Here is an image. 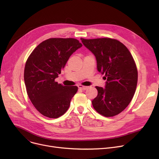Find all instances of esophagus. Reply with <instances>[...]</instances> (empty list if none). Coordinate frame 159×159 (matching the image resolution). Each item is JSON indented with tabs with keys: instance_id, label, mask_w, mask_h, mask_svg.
<instances>
[{
	"instance_id": "esophagus-1",
	"label": "esophagus",
	"mask_w": 159,
	"mask_h": 159,
	"mask_svg": "<svg viewBox=\"0 0 159 159\" xmlns=\"http://www.w3.org/2000/svg\"><path fill=\"white\" fill-rule=\"evenodd\" d=\"M78 88L80 89H82V90H85V89H87L88 88V86H82V85H79Z\"/></svg>"
}]
</instances>
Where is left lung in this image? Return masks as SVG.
<instances>
[{"label": "left lung", "instance_id": "1", "mask_svg": "<svg viewBox=\"0 0 159 159\" xmlns=\"http://www.w3.org/2000/svg\"><path fill=\"white\" fill-rule=\"evenodd\" d=\"M95 56L97 70L105 75V88L96 86L98 95L92 101L94 109L106 117L126 108L135 94L138 72L134 59L120 41L110 38L80 39Z\"/></svg>", "mask_w": 159, "mask_h": 159}]
</instances>
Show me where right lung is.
<instances>
[{"label":"right lung","instance_id":"right-lung-1","mask_svg":"<svg viewBox=\"0 0 159 159\" xmlns=\"http://www.w3.org/2000/svg\"><path fill=\"white\" fill-rule=\"evenodd\" d=\"M82 46L75 39L51 38L39 44L27 59L24 73L27 93L44 116L57 119L68 110L78 88L66 87L55 79L70 57Z\"/></svg>","mask_w":159,"mask_h":159}]
</instances>
